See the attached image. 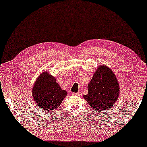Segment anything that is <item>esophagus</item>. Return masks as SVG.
<instances>
[{"instance_id":"1","label":"esophagus","mask_w":147,"mask_h":147,"mask_svg":"<svg viewBox=\"0 0 147 147\" xmlns=\"http://www.w3.org/2000/svg\"><path fill=\"white\" fill-rule=\"evenodd\" d=\"M71 94H73V95H75V96L79 95V93H72Z\"/></svg>"}]
</instances>
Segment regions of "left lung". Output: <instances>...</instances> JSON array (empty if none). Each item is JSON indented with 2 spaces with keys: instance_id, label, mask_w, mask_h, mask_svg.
Instances as JSON below:
<instances>
[{
  "instance_id": "obj_1",
  "label": "left lung",
  "mask_w": 147,
  "mask_h": 147,
  "mask_svg": "<svg viewBox=\"0 0 147 147\" xmlns=\"http://www.w3.org/2000/svg\"><path fill=\"white\" fill-rule=\"evenodd\" d=\"M88 92L84 98L93 111L108 109L119 96L120 87L115 75L106 66L99 67L88 84Z\"/></svg>"
}]
</instances>
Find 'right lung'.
<instances>
[{"instance_id": "1", "label": "right lung", "mask_w": 147, "mask_h": 147, "mask_svg": "<svg viewBox=\"0 0 147 147\" xmlns=\"http://www.w3.org/2000/svg\"><path fill=\"white\" fill-rule=\"evenodd\" d=\"M67 95V91L61 89L55 78L46 71L37 79L32 89L34 100L46 111L57 109Z\"/></svg>"}]
</instances>
